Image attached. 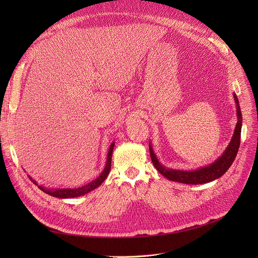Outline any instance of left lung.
I'll list each match as a JSON object with an SVG mask.
<instances>
[{
  "instance_id": "left-lung-1",
  "label": "left lung",
  "mask_w": 258,
  "mask_h": 258,
  "mask_svg": "<svg viewBox=\"0 0 258 258\" xmlns=\"http://www.w3.org/2000/svg\"><path fill=\"white\" fill-rule=\"evenodd\" d=\"M234 101L236 103V115H237V122L236 126L233 133V136L230 141L229 145L225 150V152L222 154L221 157L216 159L213 163L203 166L195 170H178V169H171L166 168L164 165H162L152 146V143H150V153L151 158L153 161V164L155 165L156 169L163 174L164 177L170 181L179 182L183 184H204L212 182L216 179L221 178L222 175L229 169V167L232 165L233 161L237 155L238 147L240 144V132H241V123H242V117L239 107V102L236 97L235 93H233Z\"/></svg>"
}]
</instances>
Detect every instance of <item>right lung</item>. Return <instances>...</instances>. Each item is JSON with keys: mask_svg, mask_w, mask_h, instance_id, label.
Listing matches in <instances>:
<instances>
[{"mask_svg": "<svg viewBox=\"0 0 258 258\" xmlns=\"http://www.w3.org/2000/svg\"><path fill=\"white\" fill-rule=\"evenodd\" d=\"M114 146H115V142H113L110 146V148H108V153H107V158H106V163H105V166H104V169L102 170V172L99 174V177L96 178L95 180H93L92 182L88 183L87 185H84L81 187H78V188H57V189H50V188H46L44 186H38L36 181H34L30 175H28L29 179L35 184L38 186V188L40 189V190L44 191L45 194L49 195V196H52V197H55V198H58V199H70V198H77V197H81L84 196L92 190H94V189H96L97 187H99L103 181L107 178L108 173H110V170H111V161H112V155H113V150H114Z\"/></svg>", "mask_w": 258, "mask_h": 258, "instance_id": "obj_1", "label": "right lung"}]
</instances>
